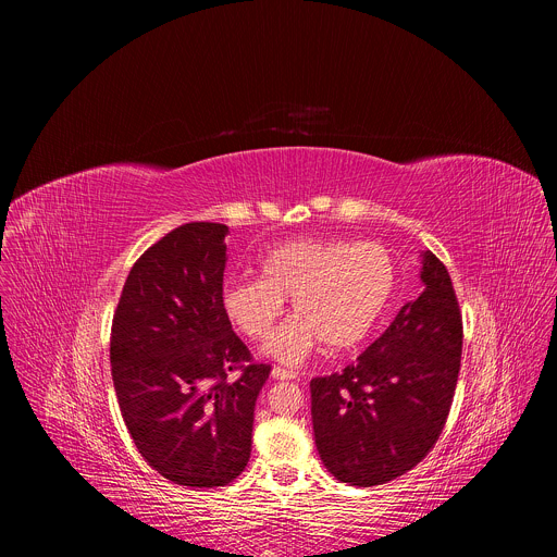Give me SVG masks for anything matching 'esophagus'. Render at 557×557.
Returning <instances> with one entry per match:
<instances>
[{
	"label": "esophagus",
	"instance_id": "esophagus-1",
	"mask_svg": "<svg viewBox=\"0 0 557 557\" xmlns=\"http://www.w3.org/2000/svg\"><path fill=\"white\" fill-rule=\"evenodd\" d=\"M273 379H277V381H293V379H297V374L293 372V370H286V368H273Z\"/></svg>",
	"mask_w": 557,
	"mask_h": 557
}]
</instances>
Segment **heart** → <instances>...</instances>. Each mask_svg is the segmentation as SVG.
<instances>
[{"label":"heart","mask_w":557,"mask_h":557,"mask_svg":"<svg viewBox=\"0 0 557 557\" xmlns=\"http://www.w3.org/2000/svg\"><path fill=\"white\" fill-rule=\"evenodd\" d=\"M396 286L389 251L346 237H299L262 258V277L233 280L222 290L228 322L245 337L267 339L284 312H297L267 344L282 363H301L322 342L350 350L368 339Z\"/></svg>","instance_id":"b5f03b06"}]
</instances>
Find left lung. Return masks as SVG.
Returning a JSON list of instances; mask_svg holds the SVG:
<instances>
[{
    "label": "left lung",
    "mask_w": 557,
    "mask_h": 557,
    "mask_svg": "<svg viewBox=\"0 0 557 557\" xmlns=\"http://www.w3.org/2000/svg\"><path fill=\"white\" fill-rule=\"evenodd\" d=\"M423 293L352 366L310 381L314 445L337 481L374 487L438 441L460 370L462 314L445 264L423 256Z\"/></svg>",
    "instance_id": "left-lung-1"
}]
</instances>
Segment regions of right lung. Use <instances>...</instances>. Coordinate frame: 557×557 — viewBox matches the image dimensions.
<instances>
[{
	"instance_id": "right-lung-1",
	"label": "right lung",
	"mask_w": 557,
	"mask_h": 557,
	"mask_svg": "<svg viewBox=\"0 0 557 557\" xmlns=\"http://www.w3.org/2000/svg\"><path fill=\"white\" fill-rule=\"evenodd\" d=\"M226 224L189 222L132 267L112 320L119 408L140 456L191 490L224 487L251 456L271 366L253 361L222 308Z\"/></svg>"
}]
</instances>
